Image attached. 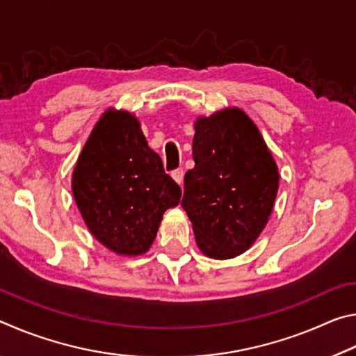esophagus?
I'll list each match as a JSON object with an SVG mask.
<instances>
[{
	"label": "esophagus",
	"mask_w": 356,
	"mask_h": 356,
	"mask_svg": "<svg viewBox=\"0 0 356 356\" xmlns=\"http://www.w3.org/2000/svg\"><path fill=\"white\" fill-rule=\"evenodd\" d=\"M171 176L179 185H182V182H184V170H182V168H177V170H174L171 172Z\"/></svg>",
	"instance_id": "obj_1"
}]
</instances>
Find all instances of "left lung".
<instances>
[{"mask_svg": "<svg viewBox=\"0 0 356 356\" xmlns=\"http://www.w3.org/2000/svg\"><path fill=\"white\" fill-rule=\"evenodd\" d=\"M195 130V168L185 174L182 207L204 254L236 257L267 225L278 193V166L240 108L200 118Z\"/></svg>", "mask_w": 356, "mask_h": 356, "instance_id": "8db88e82", "label": "left lung"}]
</instances>
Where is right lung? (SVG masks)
<instances>
[{
	"instance_id": "1",
	"label": "right lung",
	"mask_w": 356,
	"mask_h": 356,
	"mask_svg": "<svg viewBox=\"0 0 356 356\" xmlns=\"http://www.w3.org/2000/svg\"><path fill=\"white\" fill-rule=\"evenodd\" d=\"M72 191L92 236L118 254H144L182 190L147 146L138 119L108 110L95 124L72 176Z\"/></svg>"
}]
</instances>
